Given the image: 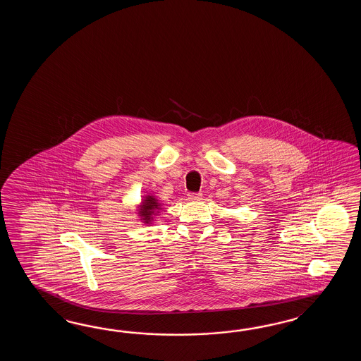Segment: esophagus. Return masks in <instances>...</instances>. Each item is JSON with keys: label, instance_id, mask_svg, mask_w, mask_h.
I'll list each match as a JSON object with an SVG mask.
<instances>
[{"label": "esophagus", "instance_id": "34e87169", "mask_svg": "<svg viewBox=\"0 0 361 361\" xmlns=\"http://www.w3.org/2000/svg\"><path fill=\"white\" fill-rule=\"evenodd\" d=\"M201 197H202V195L200 192H190L188 193V199L192 200V201H196V200H200Z\"/></svg>", "mask_w": 361, "mask_h": 361}]
</instances>
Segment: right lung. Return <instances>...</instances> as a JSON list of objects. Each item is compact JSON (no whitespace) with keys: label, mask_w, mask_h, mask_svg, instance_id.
Listing matches in <instances>:
<instances>
[{"label":"right lung","mask_w":361,"mask_h":361,"mask_svg":"<svg viewBox=\"0 0 361 361\" xmlns=\"http://www.w3.org/2000/svg\"><path fill=\"white\" fill-rule=\"evenodd\" d=\"M160 207V204L154 196H146L143 200V205L139 209L138 214L145 223H151L156 215V210ZM159 213V212H157Z\"/></svg>","instance_id":"1"}]
</instances>
